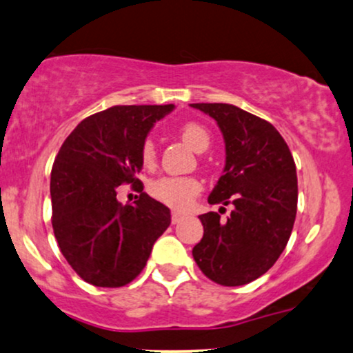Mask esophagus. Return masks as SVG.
<instances>
[{"instance_id": "34e87169", "label": "esophagus", "mask_w": 353, "mask_h": 353, "mask_svg": "<svg viewBox=\"0 0 353 353\" xmlns=\"http://www.w3.org/2000/svg\"><path fill=\"white\" fill-rule=\"evenodd\" d=\"M184 216H185L184 213H182V212H176V210H174V212L171 213V221H172V225H176V223H179Z\"/></svg>"}]
</instances>
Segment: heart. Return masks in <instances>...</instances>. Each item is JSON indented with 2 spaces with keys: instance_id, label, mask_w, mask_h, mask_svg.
<instances>
[{
  "instance_id": "obj_1",
  "label": "heart",
  "mask_w": 353,
  "mask_h": 353,
  "mask_svg": "<svg viewBox=\"0 0 353 353\" xmlns=\"http://www.w3.org/2000/svg\"><path fill=\"white\" fill-rule=\"evenodd\" d=\"M179 133L195 151H205L210 146V133L202 125L195 122L184 123L179 128ZM140 159L146 169H151L156 164V146L150 138L141 145ZM148 190L151 197L158 202L184 210L190 207L195 197L202 192V182L192 176H161L150 182Z\"/></svg>"
}]
</instances>
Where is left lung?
Wrapping results in <instances>:
<instances>
[{"instance_id":"1","label":"left lung","mask_w":353,"mask_h":353,"mask_svg":"<svg viewBox=\"0 0 353 353\" xmlns=\"http://www.w3.org/2000/svg\"><path fill=\"white\" fill-rule=\"evenodd\" d=\"M216 120L226 145L225 172L208 203L233 205L200 215L203 238L192 249L199 269L223 287L264 275L287 246L296 216V166L274 125L231 104H190Z\"/></svg>"}]
</instances>
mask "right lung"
<instances>
[{"label": "right lung", "mask_w": 353, "mask_h": 353, "mask_svg": "<svg viewBox=\"0 0 353 353\" xmlns=\"http://www.w3.org/2000/svg\"><path fill=\"white\" fill-rule=\"evenodd\" d=\"M166 105H114L78 123L58 151L50 176L52 226L58 248L84 282L119 288L145 269L171 212L146 192L137 174L140 150ZM141 194L133 205L117 200L118 187Z\"/></svg>", "instance_id": "add662e5"}]
</instances>
